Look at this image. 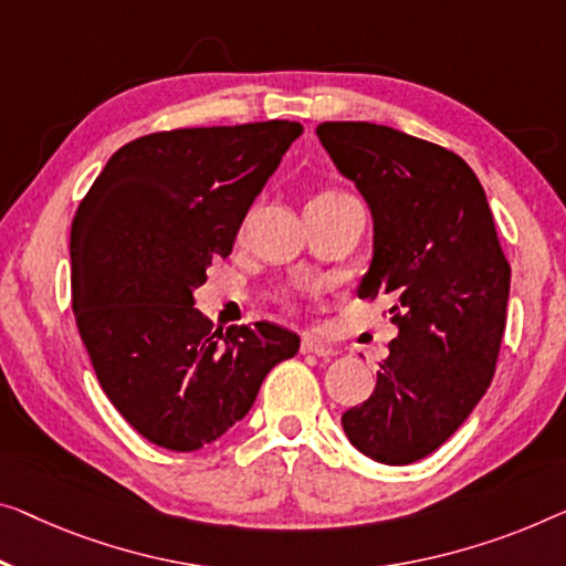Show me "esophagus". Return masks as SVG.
<instances>
[{"instance_id":"1","label":"esophagus","mask_w":566,"mask_h":566,"mask_svg":"<svg viewBox=\"0 0 566 566\" xmlns=\"http://www.w3.org/2000/svg\"><path fill=\"white\" fill-rule=\"evenodd\" d=\"M302 353H310V356H317V358L337 356V350L333 348V345L317 340V337H302Z\"/></svg>"}]
</instances>
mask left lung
Masks as SVG:
<instances>
[{
  "label": "left lung",
  "mask_w": 566,
  "mask_h": 566,
  "mask_svg": "<svg viewBox=\"0 0 566 566\" xmlns=\"http://www.w3.org/2000/svg\"><path fill=\"white\" fill-rule=\"evenodd\" d=\"M317 137L374 218L358 297H389L399 327L343 429L366 458L409 465L450 440L491 386L511 264L483 185L454 151L368 122H325Z\"/></svg>",
  "instance_id": "left-lung-1"
}]
</instances>
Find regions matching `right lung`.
<instances>
[{
	"label": "right lung",
	"mask_w": 566,
	"mask_h": 566,
	"mask_svg": "<svg viewBox=\"0 0 566 566\" xmlns=\"http://www.w3.org/2000/svg\"><path fill=\"white\" fill-rule=\"evenodd\" d=\"M297 122L198 126L116 149L75 210L73 315L101 389L157 447L200 450L254 407L300 350L274 323L213 331L192 292L229 256Z\"/></svg>",
	"instance_id": "1"
}]
</instances>
